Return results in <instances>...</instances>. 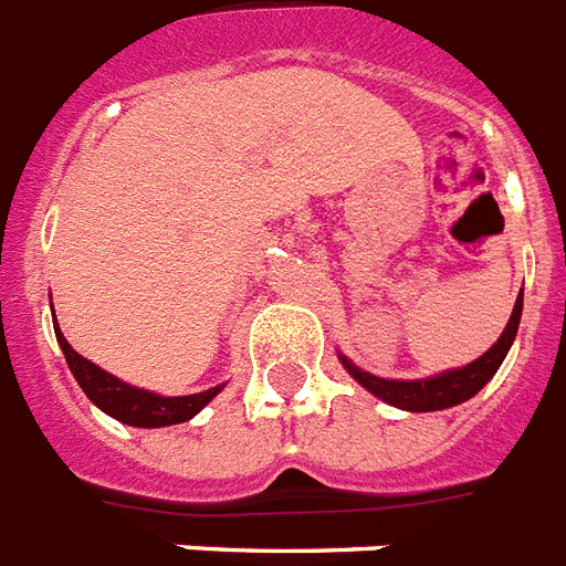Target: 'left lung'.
Instances as JSON below:
<instances>
[{
    "label": "left lung",
    "instance_id": "obj_1",
    "mask_svg": "<svg viewBox=\"0 0 566 566\" xmlns=\"http://www.w3.org/2000/svg\"><path fill=\"white\" fill-rule=\"evenodd\" d=\"M520 315H523V289H520L517 301H514L512 318L505 324L503 336L496 338L494 345L488 347L485 354L473 359L464 368H450L441 370V374H432V377L420 379H386L370 374V370H361L354 359H347L345 354H338V361L345 365V370L359 382L365 391H370L374 397H379L382 403L395 406V409L403 411H441L450 409V406H459L464 400H470L473 395H479L482 388L488 386V379L494 377L503 359L509 356L514 345V336H517Z\"/></svg>",
    "mask_w": 566,
    "mask_h": 566
}]
</instances>
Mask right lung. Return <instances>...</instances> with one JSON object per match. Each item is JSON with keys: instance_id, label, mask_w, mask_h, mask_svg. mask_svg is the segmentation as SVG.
Returning a JSON list of instances; mask_svg holds the SVG:
<instances>
[{"instance_id": "1", "label": "right lung", "mask_w": 566, "mask_h": 566, "mask_svg": "<svg viewBox=\"0 0 566 566\" xmlns=\"http://www.w3.org/2000/svg\"><path fill=\"white\" fill-rule=\"evenodd\" d=\"M54 336H57V345H61L63 356H66L72 377L81 386V391L90 397V403H96L104 415H111V418H116L119 423H128V427L157 429L171 427V423H184V420L196 418L198 411L205 409L212 397L224 388V382H221V386H212L207 391H198V395H155V391H146V388L122 382L119 377H113L104 368H98L96 361L75 354L70 342L63 338L61 327H54Z\"/></svg>"}]
</instances>
